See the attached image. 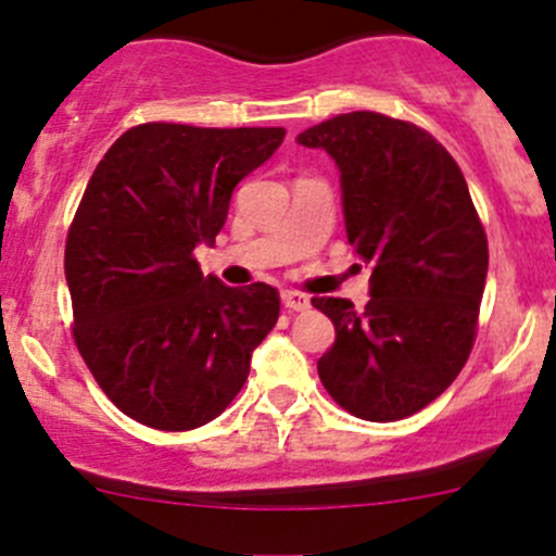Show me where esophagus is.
Instances as JSON below:
<instances>
[{
    "mask_svg": "<svg viewBox=\"0 0 556 556\" xmlns=\"http://www.w3.org/2000/svg\"><path fill=\"white\" fill-rule=\"evenodd\" d=\"M282 304H285V309H290V312L309 309V299H306L304 293H295V290H285Z\"/></svg>",
    "mask_w": 556,
    "mask_h": 556,
    "instance_id": "obj_1",
    "label": "esophagus"
}]
</instances>
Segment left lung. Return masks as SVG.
<instances>
[{
  "instance_id": "obj_1",
  "label": "left lung",
  "mask_w": 556,
  "mask_h": 556,
  "mask_svg": "<svg viewBox=\"0 0 556 556\" xmlns=\"http://www.w3.org/2000/svg\"><path fill=\"white\" fill-rule=\"evenodd\" d=\"M341 172L346 239L371 268V301L312 299L336 341L317 361L341 408L368 422L412 417L463 371L486 282V233L454 159L428 131L346 112L299 134Z\"/></svg>"
}]
</instances>
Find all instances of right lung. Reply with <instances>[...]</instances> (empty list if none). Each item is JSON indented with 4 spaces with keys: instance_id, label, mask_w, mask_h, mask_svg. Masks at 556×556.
I'll list each match as a JSON object with an SVG mask.
<instances>
[{
    "instance_id": "obj_1",
    "label": "right lung",
    "mask_w": 556,
    "mask_h": 556,
    "mask_svg": "<svg viewBox=\"0 0 556 556\" xmlns=\"http://www.w3.org/2000/svg\"><path fill=\"white\" fill-rule=\"evenodd\" d=\"M285 128L142 123L88 179L66 237L75 344L104 395L155 430H193L237 397L279 317L271 285L228 288L193 250L215 244L231 193Z\"/></svg>"
}]
</instances>
